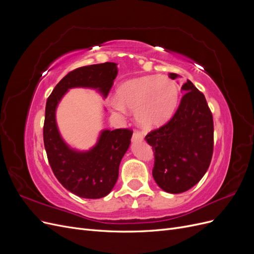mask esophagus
<instances>
[{
    "label": "esophagus",
    "instance_id": "1",
    "mask_svg": "<svg viewBox=\"0 0 254 254\" xmlns=\"http://www.w3.org/2000/svg\"><path fill=\"white\" fill-rule=\"evenodd\" d=\"M144 139V134L141 131H137V130H134L133 134H132V141L134 142H139Z\"/></svg>",
    "mask_w": 254,
    "mask_h": 254
}]
</instances>
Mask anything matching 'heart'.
<instances>
[{"instance_id": "heart-1", "label": "heart", "mask_w": 254, "mask_h": 254, "mask_svg": "<svg viewBox=\"0 0 254 254\" xmlns=\"http://www.w3.org/2000/svg\"><path fill=\"white\" fill-rule=\"evenodd\" d=\"M177 83L165 76H145L126 81L118 89L115 110L134 111L140 124L156 127L170 119L178 104Z\"/></svg>"}]
</instances>
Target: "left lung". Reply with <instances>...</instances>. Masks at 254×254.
<instances>
[{"label": "left lung", "mask_w": 254, "mask_h": 254, "mask_svg": "<svg viewBox=\"0 0 254 254\" xmlns=\"http://www.w3.org/2000/svg\"><path fill=\"white\" fill-rule=\"evenodd\" d=\"M177 76L170 74L172 79ZM182 90L186 93L173 118L145 136L155 155L153 179L171 194L187 191L200 181L214 147L213 115L203 93L190 80Z\"/></svg>", "instance_id": "left-lung-1"}]
</instances>
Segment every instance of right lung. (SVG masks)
<instances>
[{"instance_id": "obj_1", "label": "right lung", "mask_w": 254, "mask_h": 254, "mask_svg": "<svg viewBox=\"0 0 254 254\" xmlns=\"http://www.w3.org/2000/svg\"><path fill=\"white\" fill-rule=\"evenodd\" d=\"M117 75V64L113 63L75 68L56 84L45 106L43 141L52 171L67 190L82 198L97 199L110 193L119 178L121 160L129 147L132 130H104L91 150L76 151L61 139L56 107L65 92L75 87L97 89L106 97Z\"/></svg>"}]
</instances>
